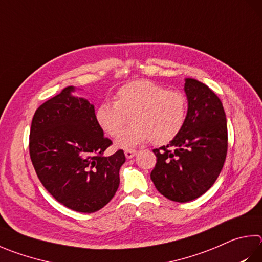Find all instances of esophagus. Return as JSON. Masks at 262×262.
I'll use <instances>...</instances> for the list:
<instances>
[{"label": "esophagus", "mask_w": 262, "mask_h": 262, "mask_svg": "<svg viewBox=\"0 0 262 262\" xmlns=\"http://www.w3.org/2000/svg\"><path fill=\"white\" fill-rule=\"evenodd\" d=\"M136 150H132V149H128V150H125V156H126V158H128V159H130V158H133V157H134L135 155H136Z\"/></svg>", "instance_id": "obj_1"}]
</instances>
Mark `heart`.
Wrapping results in <instances>:
<instances>
[{
    "instance_id": "heart-1",
    "label": "heart",
    "mask_w": 262,
    "mask_h": 262,
    "mask_svg": "<svg viewBox=\"0 0 262 262\" xmlns=\"http://www.w3.org/2000/svg\"><path fill=\"white\" fill-rule=\"evenodd\" d=\"M115 102L104 101L96 108L98 126L115 137L131 116L133 125L120 133L117 144L130 147L150 139L163 145L179 135L187 116V98L179 90H168L150 80H135L121 85Z\"/></svg>"
}]
</instances>
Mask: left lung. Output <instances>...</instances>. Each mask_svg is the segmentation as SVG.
Wrapping results in <instances>:
<instances>
[{
  "label": "left lung",
  "mask_w": 262,
  "mask_h": 262,
  "mask_svg": "<svg viewBox=\"0 0 262 262\" xmlns=\"http://www.w3.org/2000/svg\"><path fill=\"white\" fill-rule=\"evenodd\" d=\"M188 113L179 135L159 149L151 180L173 202L201 197L215 182L225 164L228 129L222 103L206 84L185 79Z\"/></svg>",
  "instance_id": "obj_1"
}]
</instances>
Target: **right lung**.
Returning a JSON list of instances; mask_svg holds the SVG:
<instances>
[{
    "instance_id": "right-lung-1",
    "label": "right lung",
    "mask_w": 262,
    "mask_h": 262,
    "mask_svg": "<svg viewBox=\"0 0 262 262\" xmlns=\"http://www.w3.org/2000/svg\"><path fill=\"white\" fill-rule=\"evenodd\" d=\"M70 85L37 107L30 132V156L37 178L57 202L93 213L115 196L123 150L104 156L112 141L103 135L87 99Z\"/></svg>"
}]
</instances>
